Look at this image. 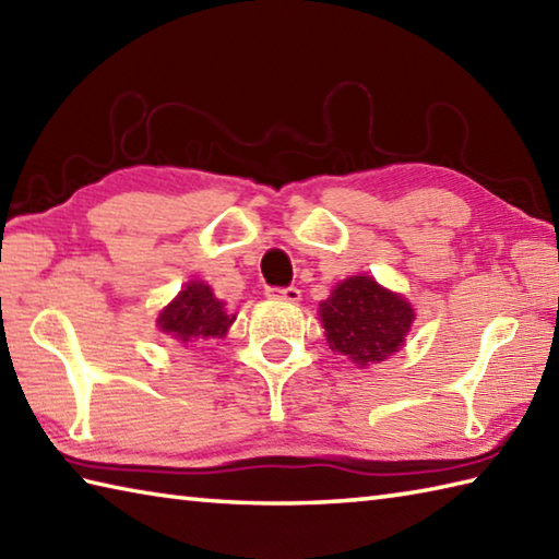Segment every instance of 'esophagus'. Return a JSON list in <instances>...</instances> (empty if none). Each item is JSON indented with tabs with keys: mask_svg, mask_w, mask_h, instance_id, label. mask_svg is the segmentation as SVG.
<instances>
[{
	"mask_svg": "<svg viewBox=\"0 0 559 559\" xmlns=\"http://www.w3.org/2000/svg\"><path fill=\"white\" fill-rule=\"evenodd\" d=\"M269 298H281V300H288V302H298L300 300V290L295 286H286V288H266Z\"/></svg>",
	"mask_w": 559,
	"mask_h": 559,
	"instance_id": "1",
	"label": "esophagus"
}]
</instances>
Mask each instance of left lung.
I'll return each instance as SVG.
<instances>
[{
    "mask_svg": "<svg viewBox=\"0 0 559 559\" xmlns=\"http://www.w3.org/2000/svg\"><path fill=\"white\" fill-rule=\"evenodd\" d=\"M320 317L332 352L368 366L400 352L414 310L407 300L380 288L373 278L354 276L338 283L332 298L320 302Z\"/></svg>",
    "mask_w": 559,
    "mask_h": 559,
    "instance_id": "obj_1",
    "label": "left lung"
}]
</instances>
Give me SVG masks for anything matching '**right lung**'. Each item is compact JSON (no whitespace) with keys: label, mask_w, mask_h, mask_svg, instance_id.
Returning <instances> with one entry per match:
<instances>
[{"label":"right lung","mask_w":559,"mask_h":559,"mask_svg":"<svg viewBox=\"0 0 559 559\" xmlns=\"http://www.w3.org/2000/svg\"><path fill=\"white\" fill-rule=\"evenodd\" d=\"M235 317L225 314L223 302L215 298L213 290L203 283L193 281L186 286L177 300L159 314L162 332H167L174 342L191 344L201 338H221Z\"/></svg>","instance_id":"right-lung-1"}]
</instances>
